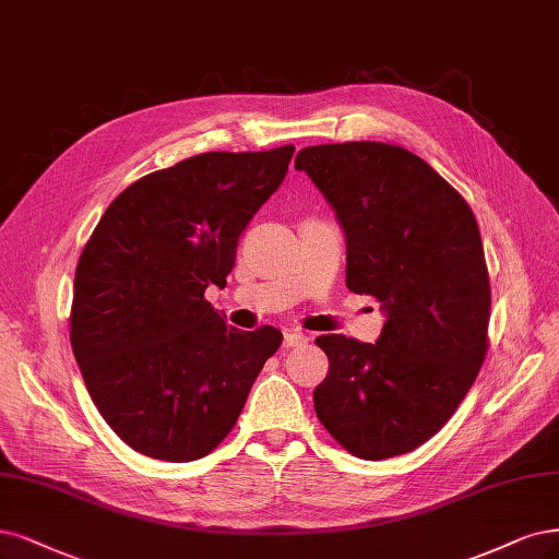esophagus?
<instances>
[{"instance_id":"obj_1","label":"esophagus","mask_w":559,"mask_h":559,"mask_svg":"<svg viewBox=\"0 0 559 559\" xmlns=\"http://www.w3.org/2000/svg\"><path fill=\"white\" fill-rule=\"evenodd\" d=\"M307 342V335L300 331H286L284 333V346H302Z\"/></svg>"}]
</instances>
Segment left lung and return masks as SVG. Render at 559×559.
<instances>
[{"instance_id":"1","label":"left lung","mask_w":559,"mask_h":559,"mask_svg":"<svg viewBox=\"0 0 559 559\" xmlns=\"http://www.w3.org/2000/svg\"><path fill=\"white\" fill-rule=\"evenodd\" d=\"M346 238V286L386 314L374 344L321 335L329 374L314 409L362 457L409 453L444 428L484 365L490 284L467 201L409 150L356 141L302 147Z\"/></svg>"}]
</instances>
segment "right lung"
<instances>
[{
    "mask_svg": "<svg viewBox=\"0 0 559 559\" xmlns=\"http://www.w3.org/2000/svg\"><path fill=\"white\" fill-rule=\"evenodd\" d=\"M294 145L205 152L115 199L73 280L71 346L87 393L124 444L191 463L234 430L273 325L238 331L203 294L226 286L236 245L282 185Z\"/></svg>",
    "mask_w": 559,
    "mask_h": 559,
    "instance_id": "1",
    "label": "right lung"
}]
</instances>
